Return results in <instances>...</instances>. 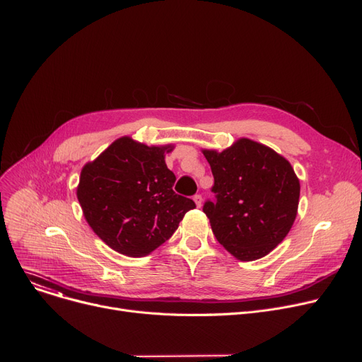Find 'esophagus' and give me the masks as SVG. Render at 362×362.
<instances>
[{
  "instance_id": "34e87169",
  "label": "esophagus",
  "mask_w": 362,
  "mask_h": 362,
  "mask_svg": "<svg viewBox=\"0 0 362 362\" xmlns=\"http://www.w3.org/2000/svg\"><path fill=\"white\" fill-rule=\"evenodd\" d=\"M194 202H195L197 207H202V204H203V197H202V195H199V194L194 195Z\"/></svg>"
}]
</instances>
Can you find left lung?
<instances>
[{"mask_svg":"<svg viewBox=\"0 0 362 362\" xmlns=\"http://www.w3.org/2000/svg\"><path fill=\"white\" fill-rule=\"evenodd\" d=\"M203 153L215 179V198L203 206L213 234L240 261L265 257L297 216L300 180L289 160L249 139Z\"/></svg>","mask_w":362,"mask_h":362,"instance_id":"1","label":"left lung"}]
</instances>
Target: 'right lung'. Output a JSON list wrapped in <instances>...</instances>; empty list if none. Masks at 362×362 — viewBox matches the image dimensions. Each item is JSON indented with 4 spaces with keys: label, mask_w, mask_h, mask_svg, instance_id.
<instances>
[{
    "label": "right lung",
    "mask_w": 362,
    "mask_h": 362,
    "mask_svg": "<svg viewBox=\"0 0 362 362\" xmlns=\"http://www.w3.org/2000/svg\"><path fill=\"white\" fill-rule=\"evenodd\" d=\"M173 149L122 137L80 173L77 199L85 219L122 255H149L195 207L191 198L173 191L176 176L165 164V153Z\"/></svg>",
    "instance_id": "obj_1"
}]
</instances>
